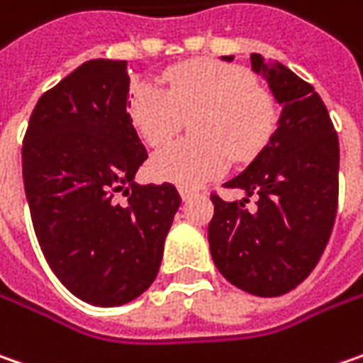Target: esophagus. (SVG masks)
<instances>
[{"label": "esophagus", "instance_id": "esophagus-1", "mask_svg": "<svg viewBox=\"0 0 363 363\" xmlns=\"http://www.w3.org/2000/svg\"><path fill=\"white\" fill-rule=\"evenodd\" d=\"M179 196H182V200L186 202V200H190L191 196H194V191L188 190V188H179Z\"/></svg>", "mask_w": 363, "mask_h": 363}]
</instances>
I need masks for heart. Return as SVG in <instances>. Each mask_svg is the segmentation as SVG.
Returning a JSON list of instances; mask_svg holds the SVG:
<instances>
[{"instance_id": "1", "label": "heart", "mask_w": 363, "mask_h": 363, "mask_svg": "<svg viewBox=\"0 0 363 363\" xmlns=\"http://www.w3.org/2000/svg\"><path fill=\"white\" fill-rule=\"evenodd\" d=\"M165 85L138 82L130 87L128 114L140 136L161 147L191 120L196 138L161 149L151 161L155 177L196 188L262 149L272 135L278 110L243 67L220 61H190L169 69Z\"/></svg>"}]
</instances>
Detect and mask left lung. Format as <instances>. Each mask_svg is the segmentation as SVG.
<instances>
[{
	"instance_id": "left-lung-1",
	"label": "left lung",
	"mask_w": 363,
	"mask_h": 363,
	"mask_svg": "<svg viewBox=\"0 0 363 363\" xmlns=\"http://www.w3.org/2000/svg\"><path fill=\"white\" fill-rule=\"evenodd\" d=\"M233 61V57H223ZM251 69L281 106L278 128L249 167L225 188L256 194L241 202L210 200V253L233 286L255 296H281L308 278L329 243L339 198V140L315 87L288 67L251 55Z\"/></svg>"
}]
</instances>
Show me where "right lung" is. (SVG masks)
I'll return each instance as SVG.
<instances>
[{
    "label": "right lung",
    "instance_id": "add662e5",
    "mask_svg": "<svg viewBox=\"0 0 363 363\" xmlns=\"http://www.w3.org/2000/svg\"><path fill=\"white\" fill-rule=\"evenodd\" d=\"M126 61L94 59L40 96L22 143L28 208L46 263L96 306H120L157 278L182 198L138 186L149 157L128 114Z\"/></svg>",
    "mask_w": 363,
    "mask_h": 363
}]
</instances>
